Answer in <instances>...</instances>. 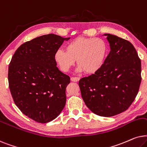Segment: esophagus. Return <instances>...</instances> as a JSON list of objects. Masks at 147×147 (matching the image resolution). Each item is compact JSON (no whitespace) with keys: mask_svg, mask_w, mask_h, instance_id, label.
<instances>
[{"mask_svg":"<svg viewBox=\"0 0 147 147\" xmlns=\"http://www.w3.org/2000/svg\"><path fill=\"white\" fill-rule=\"evenodd\" d=\"M70 80H71L73 82H78L80 80V78L79 77H71V79H70Z\"/></svg>","mask_w":147,"mask_h":147,"instance_id":"1","label":"esophagus"}]
</instances>
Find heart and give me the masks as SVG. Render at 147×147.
<instances>
[{"label": "heart", "mask_w": 147, "mask_h": 147, "mask_svg": "<svg viewBox=\"0 0 147 147\" xmlns=\"http://www.w3.org/2000/svg\"><path fill=\"white\" fill-rule=\"evenodd\" d=\"M65 50H58L55 54V60L62 70L69 71L77 60L80 71L91 75L103 66L107 46L101 38H77L67 44Z\"/></svg>", "instance_id": "obj_1"}]
</instances>
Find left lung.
Wrapping results in <instances>:
<instances>
[{"mask_svg": "<svg viewBox=\"0 0 147 147\" xmlns=\"http://www.w3.org/2000/svg\"><path fill=\"white\" fill-rule=\"evenodd\" d=\"M110 52L97 72L80 79L81 96L88 108L111 117L128 109L141 83V61L129 41L105 34Z\"/></svg>", "mask_w": 147, "mask_h": 147, "instance_id": "8db88e82", "label": "left lung"}]
</instances>
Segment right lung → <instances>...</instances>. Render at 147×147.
<instances>
[{"mask_svg":"<svg viewBox=\"0 0 147 147\" xmlns=\"http://www.w3.org/2000/svg\"><path fill=\"white\" fill-rule=\"evenodd\" d=\"M64 38L44 35L21 44L9 66V87L21 112L39 123L55 119L66 104L69 76L60 71L55 54Z\"/></svg>","mask_w":147,"mask_h":147,"instance_id":"1","label":"right lung"}]
</instances>
